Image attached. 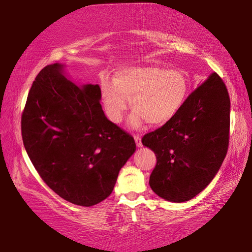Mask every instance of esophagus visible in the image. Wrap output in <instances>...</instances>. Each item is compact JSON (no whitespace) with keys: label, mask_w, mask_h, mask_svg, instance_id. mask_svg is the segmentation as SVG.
Listing matches in <instances>:
<instances>
[{"label":"esophagus","mask_w":252,"mask_h":252,"mask_svg":"<svg viewBox=\"0 0 252 252\" xmlns=\"http://www.w3.org/2000/svg\"><path fill=\"white\" fill-rule=\"evenodd\" d=\"M134 140H135V143H136V146H138V147H142V146H143L142 140H141V136H140V135L134 134Z\"/></svg>","instance_id":"34e87169"}]
</instances>
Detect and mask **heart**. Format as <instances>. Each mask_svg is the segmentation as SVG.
<instances>
[{
	"mask_svg": "<svg viewBox=\"0 0 252 252\" xmlns=\"http://www.w3.org/2000/svg\"><path fill=\"white\" fill-rule=\"evenodd\" d=\"M113 85L105 82L102 98L113 123L123 120L130 101L134 110L129 121L133 128L145 121L159 126L177 116L189 93V80L184 72L157 66L131 67L119 71Z\"/></svg>",
	"mask_w": 252,
	"mask_h": 252,
	"instance_id": "b5f03b06",
	"label": "heart"
}]
</instances>
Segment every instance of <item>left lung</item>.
Here are the masks:
<instances>
[{
  "label": "left lung",
  "mask_w": 252,
  "mask_h": 252,
  "mask_svg": "<svg viewBox=\"0 0 252 252\" xmlns=\"http://www.w3.org/2000/svg\"><path fill=\"white\" fill-rule=\"evenodd\" d=\"M229 127V94L223 80L213 72L188 95L177 116L143 136V145L157 157L149 179L151 189L175 203L199 194L224 161Z\"/></svg>",
  "instance_id": "obj_1"
}]
</instances>
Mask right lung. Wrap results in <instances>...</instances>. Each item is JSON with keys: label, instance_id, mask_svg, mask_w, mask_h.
I'll use <instances>...</instances> for the list:
<instances>
[{"label": "right lung", "instance_id": "1", "mask_svg": "<svg viewBox=\"0 0 252 252\" xmlns=\"http://www.w3.org/2000/svg\"><path fill=\"white\" fill-rule=\"evenodd\" d=\"M98 85L79 87L51 64L36 75L21 119L22 139L42 180L75 205L102 202L135 151L132 136L113 124Z\"/></svg>", "mask_w": 252, "mask_h": 252}]
</instances>
